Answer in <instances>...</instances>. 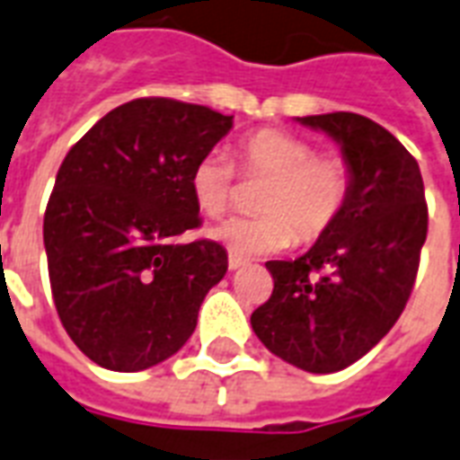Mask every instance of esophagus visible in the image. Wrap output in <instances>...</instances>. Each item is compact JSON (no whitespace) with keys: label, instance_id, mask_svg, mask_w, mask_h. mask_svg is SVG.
I'll return each instance as SVG.
<instances>
[{"label":"esophagus","instance_id":"1","mask_svg":"<svg viewBox=\"0 0 460 460\" xmlns=\"http://www.w3.org/2000/svg\"><path fill=\"white\" fill-rule=\"evenodd\" d=\"M247 261H244L243 257H237V254H230L227 257V267H230V271H237V269H243Z\"/></svg>","mask_w":460,"mask_h":460}]
</instances>
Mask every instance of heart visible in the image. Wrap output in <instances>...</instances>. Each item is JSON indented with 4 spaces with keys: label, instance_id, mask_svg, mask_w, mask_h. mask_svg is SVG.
<instances>
[{
    "label": "heart",
    "instance_id": "heart-1",
    "mask_svg": "<svg viewBox=\"0 0 460 460\" xmlns=\"http://www.w3.org/2000/svg\"><path fill=\"white\" fill-rule=\"evenodd\" d=\"M244 174L267 177L257 210L264 216L230 217L210 230V237L237 257H257L310 243L332 226L344 208L351 186L347 162L320 157L313 143L291 133L264 128L237 145ZM189 191L203 216H223L233 201L234 167L226 155H206L189 177Z\"/></svg>",
    "mask_w": 460,
    "mask_h": 460
}]
</instances>
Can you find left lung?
Wrapping results in <instances>:
<instances>
[{
    "label": "left lung",
    "instance_id": "1",
    "mask_svg": "<svg viewBox=\"0 0 460 460\" xmlns=\"http://www.w3.org/2000/svg\"><path fill=\"white\" fill-rule=\"evenodd\" d=\"M296 120L340 145L351 186L303 257L267 261L274 291L252 313V330L283 361L334 374L371 351L405 310L427 240L424 184L398 137L366 116Z\"/></svg>",
    "mask_w": 460,
    "mask_h": 460
}]
</instances>
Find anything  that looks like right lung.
<instances>
[{"instance_id": "add662e5", "label": "right lung", "mask_w": 460, "mask_h": 460, "mask_svg": "<svg viewBox=\"0 0 460 460\" xmlns=\"http://www.w3.org/2000/svg\"><path fill=\"white\" fill-rule=\"evenodd\" d=\"M233 116L174 99H136L89 128L62 160L43 217L50 288L62 327L84 357L143 371L177 354L206 293L227 271L189 191L196 162Z\"/></svg>"}]
</instances>
